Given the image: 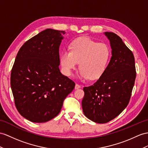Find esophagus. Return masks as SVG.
I'll return each instance as SVG.
<instances>
[{"label": "esophagus", "instance_id": "obj_1", "mask_svg": "<svg viewBox=\"0 0 148 148\" xmlns=\"http://www.w3.org/2000/svg\"><path fill=\"white\" fill-rule=\"evenodd\" d=\"M81 87V85H79L78 84H76V85H75V89H78L80 88Z\"/></svg>", "mask_w": 148, "mask_h": 148}]
</instances>
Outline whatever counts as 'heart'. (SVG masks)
Wrapping results in <instances>:
<instances>
[{"label":"heart","instance_id":"1","mask_svg":"<svg viewBox=\"0 0 148 148\" xmlns=\"http://www.w3.org/2000/svg\"><path fill=\"white\" fill-rule=\"evenodd\" d=\"M110 56V48L106 43L82 37L71 42L70 51L62 52L60 63L64 73L70 75L79 63L81 77L96 80L105 72Z\"/></svg>","mask_w":148,"mask_h":148}]
</instances>
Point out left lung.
<instances>
[{"label": "left lung", "instance_id": "obj_1", "mask_svg": "<svg viewBox=\"0 0 148 148\" xmlns=\"http://www.w3.org/2000/svg\"><path fill=\"white\" fill-rule=\"evenodd\" d=\"M105 34L110 41L112 56L99 80L84 88L82 102L85 116L99 124L114 119L127 106L136 77L132 52L116 34Z\"/></svg>", "mask_w": 148, "mask_h": 148}]
</instances>
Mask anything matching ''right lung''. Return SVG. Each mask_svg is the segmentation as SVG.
I'll use <instances>...</instances> for the list:
<instances>
[{
    "label": "right lung",
    "mask_w": 148,
    "mask_h": 148,
    "mask_svg": "<svg viewBox=\"0 0 148 148\" xmlns=\"http://www.w3.org/2000/svg\"><path fill=\"white\" fill-rule=\"evenodd\" d=\"M64 31L47 29L27 40L18 51L10 74L14 103L33 122L58 116L75 82L60 71L59 48Z\"/></svg>",
    "instance_id": "right-lung-1"
}]
</instances>
